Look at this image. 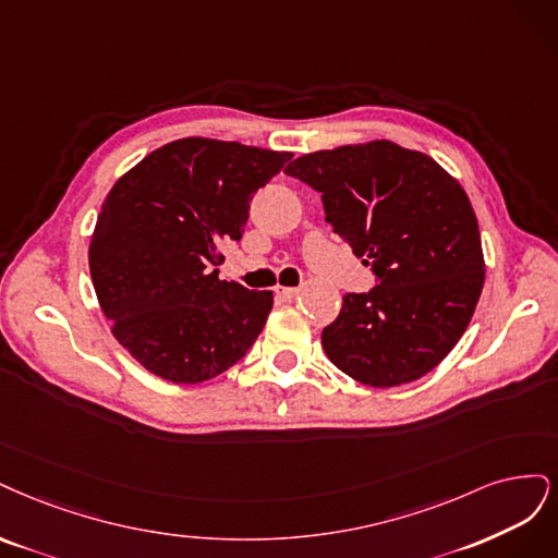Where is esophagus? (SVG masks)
<instances>
[{"instance_id": "esophagus-1", "label": "esophagus", "mask_w": 558, "mask_h": 558, "mask_svg": "<svg viewBox=\"0 0 558 558\" xmlns=\"http://www.w3.org/2000/svg\"><path fill=\"white\" fill-rule=\"evenodd\" d=\"M296 294H299V290H294V287H282V284L276 287V296L282 299V301H290V299H294Z\"/></svg>"}]
</instances>
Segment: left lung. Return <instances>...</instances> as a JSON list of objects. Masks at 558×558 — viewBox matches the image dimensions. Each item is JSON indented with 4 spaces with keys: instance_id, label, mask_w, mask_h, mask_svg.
Wrapping results in <instances>:
<instances>
[{
    "instance_id": "left-lung-1",
    "label": "left lung",
    "mask_w": 558,
    "mask_h": 558,
    "mask_svg": "<svg viewBox=\"0 0 558 558\" xmlns=\"http://www.w3.org/2000/svg\"><path fill=\"white\" fill-rule=\"evenodd\" d=\"M284 173L319 192L327 222L377 276L368 294H345L322 331L329 362L377 389L434 371L469 329L484 284L480 227L461 183L387 138L308 153Z\"/></svg>"
}]
</instances>
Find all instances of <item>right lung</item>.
Masks as SVG:
<instances>
[{"label": "right lung", "mask_w": 558, "mask_h": 558, "mask_svg": "<svg viewBox=\"0 0 558 558\" xmlns=\"http://www.w3.org/2000/svg\"><path fill=\"white\" fill-rule=\"evenodd\" d=\"M292 159L187 136L122 173L106 194L89 276L111 333L153 375L199 385L253 348L274 292L220 280V245L241 241L253 194Z\"/></svg>", "instance_id": "right-lung-1"}]
</instances>
